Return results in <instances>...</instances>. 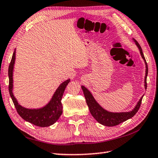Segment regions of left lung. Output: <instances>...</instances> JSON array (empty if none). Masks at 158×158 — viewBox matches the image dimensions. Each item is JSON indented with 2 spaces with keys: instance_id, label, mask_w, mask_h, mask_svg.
<instances>
[{
  "instance_id": "1",
  "label": "left lung",
  "mask_w": 158,
  "mask_h": 158,
  "mask_svg": "<svg viewBox=\"0 0 158 158\" xmlns=\"http://www.w3.org/2000/svg\"><path fill=\"white\" fill-rule=\"evenodd\" d=\"M133 39L134 42L135 43L136 45L138 47V48L140 51V53L141 55V57L145 61V67H146V71H145V88L147 89V74H148V66H147V62L145 58V56L142 51V49L140 48L139 43L137 42L135 39ZM81 89L84 94L85 98L86 100V103L89 107V110L90 113L94 117L97 122L100 123V124H102L103 126H115L118 125V124L122 123L125 121L129 119L135 115V114L138 111L140 105H141L142 99L143 96L140 98L139 101L137 102L136 105L135 106L133 110H130L129 112H120V113H113L110 112L108 110L103 109L102 107L100 106L99 104L96 102L95 98H94L92 93L90 92L89 90L87 89L85 86L82 85Z\"/></svg>"
}]
</instances>
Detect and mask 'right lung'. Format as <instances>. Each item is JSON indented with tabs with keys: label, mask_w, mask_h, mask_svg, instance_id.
I'll return each instance as SVG.
<instances>
[{
	"label": "right lung",
	"mask_w": 158,
	"mask_h": 158,
	"mask_svg": "<svg viewBox=\"0 0 158 158\" xmlns=\"http://www.w3.org/2000/svg\"><path fill=\"white\" fill-rule=\"evenodd\" d=\"M15 60V49L14 50V53H13L11 61L9 66L8 75L9 79V91L17 111H18L22 118L26 121V122L34 124L36 126L48 127L53 125V123H55L58 121L62 113V105L61 100L66 87L70 81V79L66 80L59 85L54 94H53L51 100L44 106L39 109L26 108V107H23L19 105L13 93V69H14Z\"/></svg>",
	"instance_id": "1"
}]
</instances>
